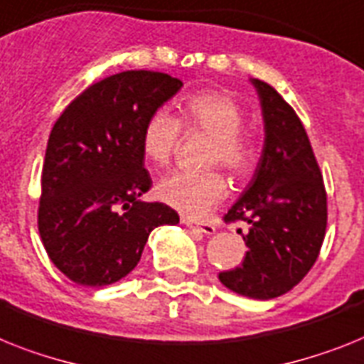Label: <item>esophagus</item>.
Instances as JSON below:
<instances>
[{"instance_id":"1","label":"esophagus","mask_w":364,"mask_h":364,"mask_svg":"<svg viewBox=\"0 0 364 364\" xmlns=\"http://www.w3.org/2000/svg\"><path fill=\"white\" fill-rule=\"evenodd\" d=\"M182 223L188 225V227H191V229H197V230H199V232L206 234V236H212V234L215 232V225L214 223L197 225V223H193V221H191V219H188V218H182Z\"/></svg>"}]
</instances>
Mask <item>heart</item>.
Wrapping results in <instances>:
<instances>
[{
	"label": "heart",
	"instance_id": "obj_1",
	"mask_svg": "<svg viewBox=\"0 0 364 364\" xmlns=\"http://www.w3.org/2000/svg\"><path fill=\"white\" fill-rule=\"evenodd\" d=\"M180 117L156 109L141 132V150L149 161L167 165L180 145L182 128L188 134L212 135L206 150V165H223L234 178H243L257 164V145L242 130L243 111L229 92L206 89L182 98ZM227 180L218 169L173 171L156 186L161 203L188 218H203L227 195Z\"/></svg>",
	"mask_w": 364,
	"mask_h": 364
}]
</instances>
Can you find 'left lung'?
I'll return each instance as SVG.
<instances>
[{"label":"left lung","instance_id":"1","mask_svg":"<svg viewBox=\"0 0 364 364\" xmlns=\"http://www.w3.org/2000/svg\"><path fill=\"white\" fill-rule=\"evenodd\" d=\"M262 106V158L225 223L245 221L242 266L219 273L232 292L273 299L314 266L327 227V193L309 135L292 106L272 85L253 80Z\"/></svg>","mask_w":364,"mask_h":364}]
</instances>
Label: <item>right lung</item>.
<instances>
[{"instance_id":"1","label":"right lung","mask_w":364,"mask_h":364,"mask_svg":"<svg viewBox=\"0 0 364 364\" xmlns=\"http://www.w3.org/2000/svg\"><path fill=\"white\" fill-rule=\"evenodd\" d=\"M180 87L164 72H121L76 96L53 124L38 232L50 260L74 283H117L137 266L156 227L178 223L171 206L139 197L152 186L141 132Z\"/></svg>"}]
</instances>
